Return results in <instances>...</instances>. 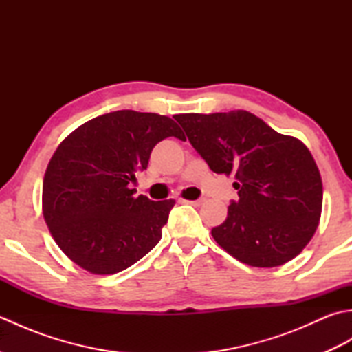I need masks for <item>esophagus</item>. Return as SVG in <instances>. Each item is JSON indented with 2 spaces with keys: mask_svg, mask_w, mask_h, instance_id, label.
<instances>
[{
  "mask_svg": "<svg viewBox=\"0 0 352 352\" xmlns=\"http://www.w3.org/2000/svg\"><path fill=\"white\" fill-rule=\"evenodd\" d=\"M183 203H186V204H190V206H201L204 203V199L201 198V199H195V201H190V199H183Z\"/></svg>",
  "mask_w": 352,
  "mask_h": 352,
  "instance_id": "1",
  "label": "esophagus"
}]
</instances>
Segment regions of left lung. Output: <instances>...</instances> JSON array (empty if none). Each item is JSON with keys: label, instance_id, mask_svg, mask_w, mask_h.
Here are the masks:
<instances>
[{"label": "left lung", "instance_id": "obj_1", "mask_svg": "<svg viewBox=\"0 0 352 352\" xmlns=\"http://www.w3.org/2000/svg\"><path fill=\"white\" fill-rule=\"evenodd\" d=\"M175 121L208 168L236 178L239 199L212 230L218 245L256 267L295 258L322 212V180L309 148L245 110L177 115Z\"/></svg>", "mask_w": 352, "mask_h": 352}]
</instances>
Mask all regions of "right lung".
I'll list each match as a JSON object with an SVG mask.
<instances>
[{
	"label": "right lung",
	"instance_id": "obj_1",
	"mask_svg": "<svg viewBox=\"0 0 352 352\" xmlns=\"http://www.w3.org/2000/svg\"><path fill=\"white\" fill-rule=\"evenodd\" d=\"M174 136L170 118L118 110L80 125L52 154L43 177L45 222L66 256L98 275L121 272L162 239L174 199L151 201L130 189L153 148Z\"/></svg>",
	"mask_w": 352,
	"mask_h": 352
}]
</instances>
